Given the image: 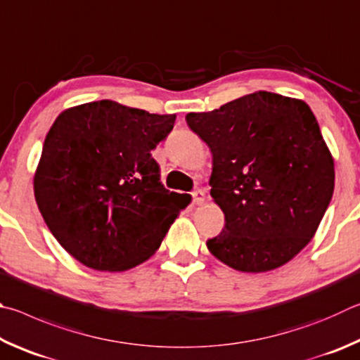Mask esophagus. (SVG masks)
I'll return each mask as SVG.
<instances>
[{"label": "esophagus", "mask_w": 360, "mask_h": 360, "mask_svg": "<svg viewBox=\"0 0 360 360\" xmlns=\"http://www.w3.org/2000/svg\"><path fill=\"white\" fill-rule=\"evenodd\" d=\"M193 200H194V204H202L205 200V193L202 190L193 191Z\"/></svg>", "instance_id": "1"}]
</instances>
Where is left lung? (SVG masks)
<instances>
[{
	"mask_svg": "<svg viewBox=\"0 0 360 360\" xmlns=\"http://www.w3.org/2000/svg\"><path fill=\"white\" fill-rule=\"evenodd\" d=\"M186 123L213 156L210 196L224 229L210 253L240 272L292 259L311 240L330 204L335 170L316 117L304 101L256 91Z\"/></svg>",
	"mask_w": 360,
	"mask_h": 360,
	"instance_id": "obj_1",
	"label": "left lung"
}]
</instances>
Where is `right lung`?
Returning a JSON list of instances; mask_svg holds the SVG:
<instances>
[{"label": "right lung", "instance_id": "1", "mask_svg": "<svg viewBox=\"0 0 360 360\" xmlns=\"http://www.w3.org/2000/svg\"><path fill=\"white\" fill-rule=\"evenodd\" d=\"M175 115L103 99L56 117L34 174V198L50 232L94 270L123 272L160 248L190 204L160 180L151 150Z\"/></svg>", "mask_w": 360, "mask_h": 360}]
</instances>
